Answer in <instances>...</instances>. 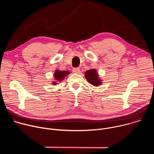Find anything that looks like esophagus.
Instances as JSON below:
<instances>
[{"label":"esophagus","instance_id":"1","mask_svg":"<svg viewBox=\"0 0 154 154\" xmlns=\"http://www.w3.org/2000/svg\"><path fill=\"white\" fill-rule=\"evenodd\" d=\"M72 71L75 74H79L80 72V69L79 68H74L72 69Z\"/></svg>","mask_w":154,"mask_h":154}]
</instances>
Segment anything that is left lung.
<instances>
[{
    "mask_svg": "<svg viewBox=\"0 0 154 154\" xmlns=\"http://www.w3.org/2000/svg\"><path fill=\"white\" fill-rule=\"evenodd\" d=\"M85 77L90 83L94 86H98L102 84V80L99 77L97 71L94 69H91L85 72Z\"/></svg>",
    "mask_w": 154,
    "mask_h": 154,
    "instance_id": "left-lung-1",
    "label": "left lung"
}]
</instances>
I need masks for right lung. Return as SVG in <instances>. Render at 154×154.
Returning <instances> with one entry per match:
<instances>
[{
  "mask_svg": "<svg viewBox=\"0 0 154 154\" xmlns=\"http://www.w3.org/2000/svg\"><path fill=\"white\" fill-rule=\"evenodd\" d=\"M71 72L68 71H60L58 69H56L55 71V74H54L55 81H53L52 84L54 85L59 84L60 82L64 80L65 77H66V75H68Z\"/></svg>",
  "mask_w": 154,
  "mask_h": 154,
  "instance_id": "add662e5",
  "label": "right lung"
}]
</instances>
